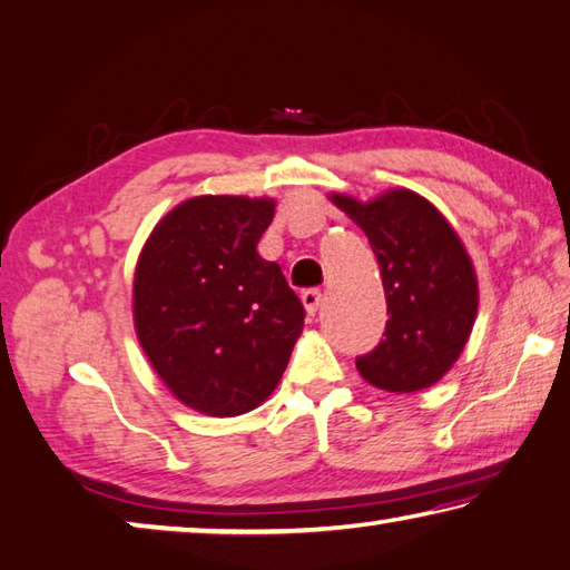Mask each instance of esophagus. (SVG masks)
Listing matches in <instances>:
<instances>
[{
  "instance_id": "1",
  "label": "esophagus",
  "mask_w": 570,
  "mask_h": 570,
  "mask_svg": "<svg viewBox=\"0 0 570 570\" xmlns=\"http://www.w3.org/2000/svg\"><path fill=\"white\" fill-rule=\"evenodd\" d=\"M302 302H304V306H306V312L314 316L318 304H321V292H318V288H306V292L302 294Z\"/></svg>"
}]
</instances>
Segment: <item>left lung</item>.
Instances as JSON below:
<instances>
[{
  "mask_svg": "<svg viewBox=\"0 0 570 570\" xmlns=\"http://www.w3.org/2000/svg\"><path fill=\"white\" fill-rule=\"evenodd\" d=\"M331 202L364 229L384 278V338L356 358L358 374L393 393L436 384L463 351L479 308V284L456 232L406 189L368 204L341 194Z\"/></svg>",
  "mask_w": 570,
  "mask_h": 570,
  "instance_id": "1",
  "label": "left lung"
}]
</instances>
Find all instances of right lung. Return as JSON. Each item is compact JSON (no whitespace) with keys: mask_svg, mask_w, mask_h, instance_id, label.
Masks as SVG:
<instances>
[{"mask_svg":"<svg viewBox=\"0 0 570 570\" xmlns=\"http://www.w3.org/2000/svg\"><path fill=\"white\" fill-rule=\"evenodd\" d=\"M272 199L196 196L151 232L134 276L144 354L186 406L206 416L256 409L282 379L304 304L256 244Z\"/></svg>","mask_w":570,"mask_h":570,"instance_id":"right-lung-1","label":"right lung"}]
</instances>
